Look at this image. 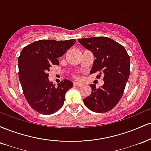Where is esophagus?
<instances>
[{"instance_id": "esophagus-1", "label": "esophagus", "mask_w": 151, "mask_h": 151, "mask_svg": "<svg viewBox=\"0 0 151 151\" xmlns=\"http://www.w3.org/2000/svg\"><path fill=\"white\" fill-rule=\"evenodd\" d=\"M73 85L74 86H82V84H81L80 82H77V81H74Z\"/></svg>"}]
</instances>
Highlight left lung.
Wrapping results in <instances>:
<instances>
[{
    "instance_id": "left-lung-1",
    "label": "left lung",
    "mask_w": 151,
    "mask_h": 151,
    "mask_svg": "<svg viewBox=\"0 0 151 151\" xmlns=\"http://www.w3.org/2000/svg\"><path fill=\"white\" fill-rule=\"evenodd\" d=\"M78 42L95 57L90 74L104 75V84L96 88L91 84V93L84 99L91 111L104 113L111 110L120 101L130 74V57L124 46L106 37L82 38Z\"/></svg>"
}]
</instances>
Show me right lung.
Returning <instances> with one entry per match:
<instances>
[{
  "label": "right lung",
  "instance_id": "right-lung-1",
  "mask_svg": "<svg viewBox=\"0 0 151 151\" xmlns=\"http://www.w3.org/2000/svg\"><path fill=\"white\" fill-rule=\"evenodd\" d=\"M76 40L57 41L41 40L22 49L19 56L18 75L24 96L35 111L47 115L57 112L63 106L65 93L73 83L64 79L58 86L48 77L52 65H59L58 59L74 45Z\"/></svg>",
  "mask_w": 151,
  "mask_h": 151
}]
</instances>
